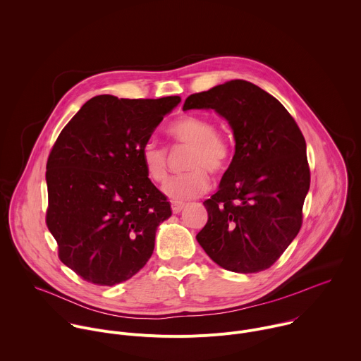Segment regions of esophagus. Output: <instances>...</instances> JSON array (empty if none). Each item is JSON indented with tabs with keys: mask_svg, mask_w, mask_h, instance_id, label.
I'll list each match as a JSON object with an SVG mask.
<instances>
[{
	"mask_svg": "<svg viewBox=\"0 0 361 361\" xmlns=\"http://www.w3.org/2000/svg\"><path fill=\"white\" fill-rule=\"evenodd\" d=\"M171 206H172V212H173L175 214H178V213H180V212H182V209H183L185 203H182V202H172V203H171Z\"/></svg>",
	"mask_w": 361,
	"mask_h": 361,
	"instance_id": "34e87169",
	"label": "esophagus"
}]
</instances>
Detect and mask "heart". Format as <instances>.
Instances as JSON below:
<instances>
[{
  "label": "heart",
  "mask_w": 361,
  "mask_h": 361,
  "mask_svg": "<svg viewBox=\"0 0 361 361\" xmlns=\"http://www.w3.org/2000/svg\"><path fill=\"white\" fill-rule=\"evenodd\" d=\"M169 134L182 145L192 147L185 173L172 176L164 185V193L175 202H183L200 196L210 186L206 171L220 173L226 169L231 157V141L216 131L212 120L199 116H185L169 127ZM141 159L147 176L162 183L168 176V152L154 141H148L141 149Z\"/></svg>",
  "instance_id": "obj_1"
}]
</instances>
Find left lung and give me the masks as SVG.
<instances>
[{
    "label": "left lung",
    "instance_id": "obj_1",
    "mask_svg": "<svg viewBox=\"0 0 361 361\" xmlns=\"http://www.w3.org/2000/svg\"><path fill=\"white\" fill-rule=\"evenodd\" d=\"M202 109L227 120L235 152L219 190L203 202L209 220L196 240L224 269L264 271L302 226L310 185L305 138L275 97L245 80L192 94L183 104V111Z\"/></svg>",
    "mask_w": 361,
    "mask_h": 361
}]
</instances>
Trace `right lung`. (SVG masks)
Segmentation results:
<instances>
[{
    "mask_svg": "<svg viewBox=\"0 0 361 361\" xmlns=\"http://www.w3.org/2000/svg\"><path fill=\"white\" fill-rule=\"evenodd\" d=\"M179 96L90 99L59 134L47 165V224L61 261L113 286L151 258L171 204L147 176L141 149Z\"/></svg>",
    "mask_w": 361,
    "mask_h": 361,
    "instance_id": "1",
    "label": "right lung"
}]
</instances>
